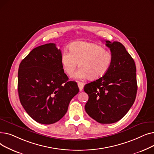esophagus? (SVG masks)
Returning a JSON list of instances; mask_svg holds the SVG:
<instances>
[{
  "label": "esophagus",
  "mask_w": 154,
  "mask_h": 154,
  "mask_svg": "<svg viewBox=\"0 0 154 154\" xmlns=\"http://www.w3.org/2000/svg\"><path fill=\"white\" fill-rule=\"evenodd\" d=\"M77 84H78V86H79L80 91H82V89H83V88H84V83H82L81 82H78Z\"/></svg>",
  "instance_id": "obj_1"
}]
</instances>
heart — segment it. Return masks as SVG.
<instances>
[{
    "label": "heart",
    "instance_id": "obj_1",
    "mask_svg": "<svg viewBox=\"0 0 154 154\" xmlns=\"http://www.w3.org/2000/svg\"><path fill=\"white\" fill-rule=\"evenodd\" d=\"M113 60L112 53L94 43L77 41L69 46V52L61 55V64L66 74L72 76L79 66L75 77L97 80L106 74Z\"/></svg>",
    "mask_w": 154,
    "mask_h": 154
}]
</instances>
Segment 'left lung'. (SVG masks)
I'll return each mask as SVG.
<instances>
[{"mask_svg":"<svg viewBox=\"0 0 154 154\" xmlns=\"http://www.w3.org/2000/svg\"><path fill=\"white\" fill-rule=\"evenodd\" d=\"M113 56L106 74L84 88L88 95L85 106L87 114L100 124L115 123L132 106L137 91L136 67L125 47L106 40Z\"/></svg>","mask_w":154,"mask_h":154,"instance_id":"8db88e82","label":"left lung"}]
</instances>
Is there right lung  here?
<instances>
[{
  "label": "right lung",
  "instance_id": "right-lung-1",
  "mask_svg": "<svg viewBox=\"0 0 154 154\" xmlns=\"http://www.w3.org/2000/svg\"><path fill=\"white\" fill-rule=\"evenodd\" d=\"M61 55L55 44H46L34 48L19 65L20 103L29 116L40 124H52L60 120L79 91L77 82L68 81Z\"/></svg>",
  "mask_w": 154,
  "mask_h": 154
}]
</instances>
